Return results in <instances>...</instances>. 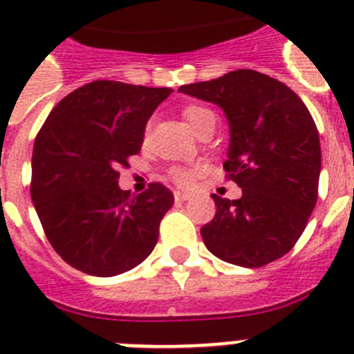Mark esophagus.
I'll use <instances>...</instances> for the list:
<instances>
[{
  "label": "esophagus",
  "instance_id": "esophagus-1",
  "mask_svg": "<svg viewBox=\"0 0 354 354\" xmlns=\"http://www.w3.org/2000/svg\"><path fill=\"white\" fill-rule=\"evenodd\" d=\"M174 196H175V200H177V202H186V200H189V198H192V193L175 192V193H174Z\"/></svg>",
  "mask_w": 354,
  "mask_h": 354
}]
</instances>
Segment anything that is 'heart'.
Returning <instances> with one entry per match:
<instances>
[{
	"label": "heart",
	"mask_w": 354,
	"mask_h": 354,
	"mask_svg": "<svg viewBox=\"0 0 354 354\" xmlns=\"http://www.w3.org/2000/svg\"><path fill=\"white\" fill-rule=\"evenodd\" d=\"M183 115L187 120V124L193 127V131H195L205 118L214 117V113H212L211 109L202 108V106H187V108H184ZM196 174H198V168L196 167H174L170 170V177L174 179V183L179 184V186L192 184Z\"/></svg>",
	"instance_id": "b5f03b06"
}]
</instances>
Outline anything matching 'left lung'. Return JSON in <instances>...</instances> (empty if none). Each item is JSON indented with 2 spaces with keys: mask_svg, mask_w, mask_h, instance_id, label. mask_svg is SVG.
<instances>
[{
  "mask_svg": "<svg viewBox=\"0 0 354 354\" xmlns=\"http://www.w3.org/2000/svg\"><path fill=\"white\" fill-rule=\"evenodd\" d=\"M179 92L225 111L230 143L223 168L243 189L237 200L212 195L216 214L200 228L207 250L243 268L283 257L317 202L321 145L310 111L287 84L252 68Z\"/></svg>",
  "mask_w": 354,
  "mask_h": 354,
  "instance_id": "obj_1",
  "label": "left lung"
}]
</instances>
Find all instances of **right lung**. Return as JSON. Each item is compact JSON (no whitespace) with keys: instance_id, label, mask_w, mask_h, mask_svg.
<instances>
[{"instance_id":"add662e5","label":"right lung","mask_w":354,"mask_h":354,"mask_svg":"<svg viewBox=\"0 0 354 354\" xmlns=\"http://www.w3.org/2000/svg\"><path fill=\"white\" fill-rule=\"evenodd\" d=\"M174 92L92 81L64 97L44 122L31 158V200L55 252L93 277L133 270L154 250L174 195L152 183L118 187V167L142 150L150 115Z\"/></svg>"}]
</instances>
